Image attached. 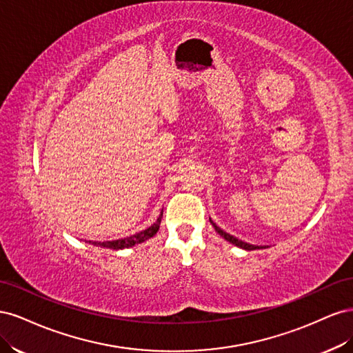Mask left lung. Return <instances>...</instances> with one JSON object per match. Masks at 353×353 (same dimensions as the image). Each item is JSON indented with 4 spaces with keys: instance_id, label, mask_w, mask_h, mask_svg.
<instances>
[{
    "instance_id": "obj_1",
    "label": "left lung",
    "mask_w": 353,
    "mask_h": 353,
    "mask_svg": "<svg viewBox=\"0 0 353 353\" xmlns=\"http://www.w3.org/2000/svg\"><path fill=\"white\" fill-rule=\"evenodd\" d=\"M209 221H210V223L213 225V228H215V231L219 234V236L222 237V239H225L227 241H230V243H232L234 245H237V248H240V249H244V250H256V249H265V248H259V245H254V244H249V243H244V241H241V240H239L237 237H234V236H231V234H228V232H225L223 230H221L215 222H213L210 218H209Z\"/></svg>"
}]
</instances>
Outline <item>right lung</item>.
<instances>
[{
	"mask_svg": "<svg viewBox=\"0 0 353 353\" xmlns=\"http://www.w3.org/2000/svg\"><path fill=\"white\" fill-rule=\"evenodd\" d=\"M162 216H163V210L160 212V215H159L157 221L153 223V225H150V227L140 231V232L134 234V236L126 237V239H119V240H113V241H87V243L99 245V248H108V249H113V250H122V249L132 248V245L144 243L145 240L152 239L154 236V234L159 231L160 222H162Z\"/></svg>",
	"mask_w": 353,
	"mask_h": 353,
	"instance_id": "1",
	"label": "right lung"
}]
</instances>
